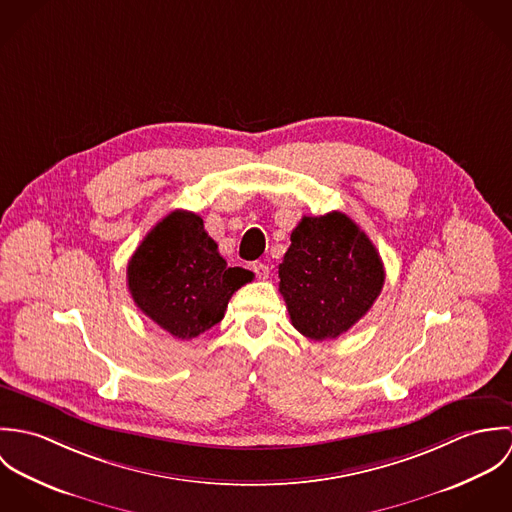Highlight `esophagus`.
Returning a JSON list of instances; mask_svg holds the SVG:
<instances>
[{
    "mask_svg": "<svg viewBox=\"0 0 512 512\" xmlns=\"http://www.w3.org/2000/svg\"><path fill=\"white\" fill-rule=\"evenodd\" d=\"M252 270H254V274H256L258 280H268V278H270V268H268L266 264H262V262H254V264H252Z\"/></svg>",
    "mask_w": 512,
    "mask_h": 512,
    "instance_id": "esophagus-1",
    "label": "esophagus"
}]
</instances>
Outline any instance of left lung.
I'll return each mask as SVG.
<instances>
[{
  "label": "left lung",
  "instance_id": "left-lung-1",
  "mask_svg": "<svg viewBox=\"0 0 512 512\" xmlns=\"http://www.w3.org/2000/svg\"><path fill=\"white\" fill-rule=\"evenodd\" d=\"M280 264V293L292 325L313 341L349 331L384 286L380 254L343 213L303 217Z\"/></svg>",
  "mask_w": 512,
  "mask_h": 512
}]
</instances>
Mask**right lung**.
<instances>
[{
    "mask_svg": "<svg viewBox=\"0 0 512 512\" xmlns=\"http://www.w3.org/2000/svg\"><path fill=\"white\" fill-rule=\"evenodd\" d=\"M252 278L244 268L226 266L203 219L189 211L159 220L128 262L134 303L181 341L217 325L232 293Z\"/></svg>",
    "mask_w": 512,
    "mask_h": 512,
    "instance_id": "add662e5",
    "label": "right lung"
}]
</instances>
